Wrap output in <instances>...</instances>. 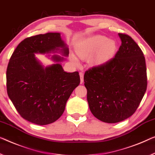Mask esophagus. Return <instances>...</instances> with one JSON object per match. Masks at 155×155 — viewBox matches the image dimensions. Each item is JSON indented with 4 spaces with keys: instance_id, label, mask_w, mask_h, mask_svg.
I'll use <instances>...</instances> for the list:
<instances>
[{
    "instance_id": "obj_1",
    "label": "esophagus",
    "mask_w": 155,
    "mask_h": 155,
    "mask_svg": "<svg viewBox=\"0 0 155 155\" xmlns=\"http://www.w3.org/2000/svg\"><path fill=\"white\" fill-rule=\"evenodd\" d=\"M80 75V79H81V84H82L84 82V72L83 71H80L79 72Z\"/></svg>"
}]
</instances>
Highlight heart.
<instances>
[{
    "mask_svg": "<svg viewBox=\"0 0 155 155\" xmlns=\"http://www.w3.org/2000/svg\"><path fill=\"white\" fill-rule=\"evenodd\" d=\"M116 49V44L104 36H94L83 41L77 48V54L81 58H87L92 55L90 62L93 64H101L111 58ZM71 61L78 64V59L74 55Z\"/></svg>",
    "mask_w": 155,
    "mask_h": 155,
    "instance_id": "b5f03b06",
    "label": "heart"
}]
</instances>
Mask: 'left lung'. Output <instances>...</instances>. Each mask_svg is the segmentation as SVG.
Here are the masks:
<instances>
[{
	"label": "left lung",
	"instance_id": "1",
	"mask_svg": "<svg viewBox=\"0 0 155 155\" xmlns=\"http://www.w3.org/2000/svg\"><path fill=\"white\" fill-rule=\"evenodd\" d=\"M122 44L115 57L85 72L87 100L93 115L115 123L134 114L147 89L145 59L128 35L118 33Z\"/></svg>",
	"mask_w": 155,
	"mask_h": 155
}]
</instances>
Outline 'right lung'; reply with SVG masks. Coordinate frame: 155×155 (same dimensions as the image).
Listing matches in <instances>:
<instances>
[{
	"label": "right lung",
	"mask_w": 155,
	"mask_h": 155,
	"mask_svg": "<svg viewBox=\"0 0 155 155\" xmlns=\"http://www.w3.org/2000/svg\"><path fill=\"white\" fill-rule=\"evenodd\" d=\"M61 52L68 56L69 49L58 33L27 38L18 44L9 61L6 71L7 92L23 118L32 123L45 125L55 122L63 114L67 101L80 84L78 71L68 73L60 63L44 68L35 54Z\"/></svg>",
	"instance_id": "add662e5"
}]
</instances>
